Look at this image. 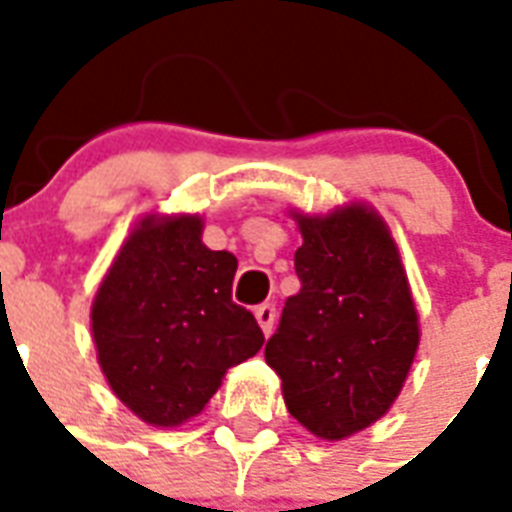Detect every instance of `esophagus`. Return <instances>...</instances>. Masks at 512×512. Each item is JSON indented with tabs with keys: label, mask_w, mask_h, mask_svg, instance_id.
Returning a JSON list of instances; mask_svg holds the SVG:
<instances>
[{
	"label": "esophagus",
	"mask_w": 512,
	"mask_h": 512,
	"mask_svg": "<svg viewBox=\"0 0 512 512\" xmlns=\"http://www.w3.org/2000/svg\"><path fill=\"white\" fill-rule=\"evenodd\" d=\"M255 319L263 329V335H271L273 332V324H276V308L271 303H263L255 308Z\"/></svg>",
	"instance_id": "obj_1"
}]
</instances>
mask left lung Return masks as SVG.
<instances>
[{
  "label": "left lung",
  "mask_w": 512,
  "mask_h": 512,
  "mask_svg": "<svg viewBox=\"0 0 512 512\" xmlns=\"http://www.w3.org/2000/svg\"><path fill=\"white\" fill-rule=\"evenodd\" d=\"M289 215L303 236V289L284 305L265 361L289 414L316 438L342 441L396 404L420 348V313L396 239L369 201Z\"/></svg>",
  "instance_id": "8db88e82"
}]
</instances>
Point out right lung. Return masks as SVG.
Wrapping results in <instances>:
<instances>
[{
	"label": "right lung",
	"mask_w": 512,
	"mask_h": 512,
	"mask_svg": "<svg viewBox=\"0 0 512 512\" xmlns=\"http://www.w3.org/2000/svg\"><path fill=\"white\" fill-rule=\"evenodd\" d=\"M196 212H146L92 297L90 329L114 396L154 428L204 412L231 366L263 348L255 316L231 300L236 257L201 241Z\"/></svg>",
	"instance_id": "add662e5"
}]
</instances>
